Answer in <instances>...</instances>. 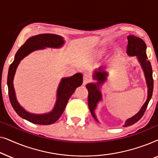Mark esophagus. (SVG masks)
<instances>
[{
    "instance_id": "1",
    "label": "esophagus",
    "mask_w": 158,
    "mask_h": 158,
    "mask_svg": "<svg viewBox=\"0 0 158 158\" xmlns=\"http://www.w3.org/2000/svg\"><path fill=\"white\" fill-rule=\"evenodd\" d=\"M91 77L88 74H84L83 75V85H85L86 83H88V82L90 81Z\"/></svg>"
}]
</instances>
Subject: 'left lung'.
Returning <instances> with one entry per match:
<instances>
[{"label":"left lung","mask_w":158,"mask_h":158,"mask_svg":"<svg viewBox=\"0 0 158 158\" xmlns=\"http://www.w3.org/2000/svg\"><path fill=\"white\" fill-rule=\"evenodd\" d=\"M127 40H128L127 50V55L129 57L135 56L137 57L144 72L147 86H148V98L139 111L135 115L127 118L125 121L123 127L131 126L137 122L142 118L148 107L149 101L152 98L153 91L152 70L150 62L148 60V57H147V46L145 43L140 38L134 35H129L127 36ZM105 70L106 67H100L98 69H96L94 73L93 74V78L96 80L97 82L96 83H90L86 85V88L88 90V106H89L90 111L94 119L98 123L99 122L95 114V111L98 106V103L102 101V94L101 91V86L107 81V77L109 76V73Z\"/></svg>","instance_id":"1"}]
</instances>
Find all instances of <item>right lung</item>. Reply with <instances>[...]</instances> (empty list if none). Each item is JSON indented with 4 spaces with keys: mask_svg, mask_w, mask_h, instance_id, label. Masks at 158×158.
I'll return each instance as SVG.
<instances>
[{
    "mask_svg": "<svg viewBox=\"0 0 158 158\" xmlns=\"http://www.w3.org/2000/svg\"><path fill=\"white\" fill-rule=\"evenodd\" d=\"M62 36L53 34H42L31 36L17 51L14 60L8 69L7 85L10 103L17 114L21 118L36 124L49 125L57 122L65 109L69 98L75 89L83 83V75L78 73L71 77H63L58 85L57 98L53 109L48 113L33 114L27 111L17 101L14 86V78L19 63L25 57L34 51L49 48H61L64 44Z\"/></svg>",
    "mask_w": 158,
    "mask_h": 158,
    "instance_id": "obj_1",
    "label": "right lung"
}]
</instances>
